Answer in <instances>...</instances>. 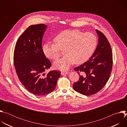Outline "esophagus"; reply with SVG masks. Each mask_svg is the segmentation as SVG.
Wrapping results in <instances>:
<instances>
[{"mask_svg": "<svg viewBox=\"0 0 127 127\" xmlns=\"http://www.w3.org/2000/svg\"><path fill=\"white\" fill-rule=\"evenodd\" d=\"M61 75H67L68 74V72H64V71H62L61 72Z\"/></svg>", "mask_w": 127, "mask_h": 127, "instance_id": "1", "label": "esophagus"}]
</instances>
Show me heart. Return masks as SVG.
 <instances>
[{"label":"heart","instance_id":"obj_1","mask_svg":"<svg viewBox=\"0 0 127 127\" xmlns=\"http://www.w3.org/2000/svg\"><path fill=\"white\" fill-rule=\"evenodd\" d=\"M55 43H46L43 46L45 56L52 60L58 59L60 49H64L65 55L54 62V67L67 70L74 62L82 64L88 60L94 54L97 44L96 35L90 32L84 33L79 30H66L54 39Z\"/></svg>","mask_w":127,"mask_h":127}]
</instances>
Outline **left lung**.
Wrapping results in <instances>:
<instances>
[{
	"label": "left lung",
	"mask_w": 127,
	"mask_h": 127,
	"mask_svg": "<svg viewBox=\"0 0 127 127\" xmlns=\"http://www.w3.org/2000/svg\"><path fill=\"white\" fill-rule=\"evenodd\" d=\"M98 44L93 56L82 65L74 68L80 75L73 84L75 91L85 95L98 93L109 79L113 67V54L109 42L104 34L96 30Z\"/></svg>",
	"instance_id": "1"
}]
</instances>
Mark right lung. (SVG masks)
I'll return each mask as SVG.
<instances>
[{"mask_svg":"<svg viewBox=\"0 0 127 127\" xmlns=\"http://www.w3.org/2000/svg\"><path fill=\"white\" fill-rule=\"evenodd\" d=\"M47 26H30L17 40L14 50L13 63L22 84L35 95H48L55 89L61 72H45L52 64L43 52L42 40Z\"/></svg>","mask_w":127,"mask_h":127,"instance_id":"add662e5","label":"right lung"}]
</instances>
